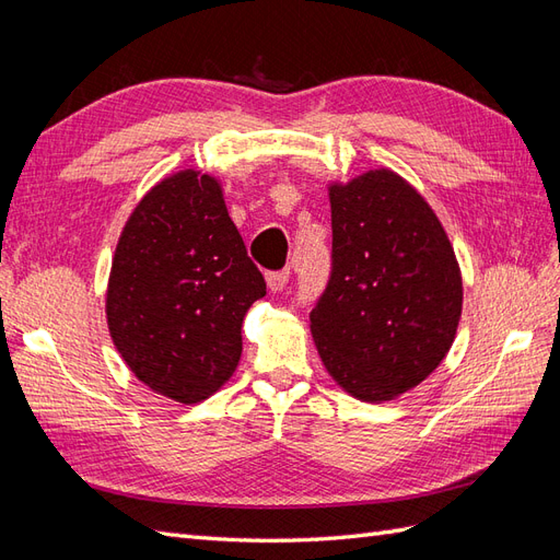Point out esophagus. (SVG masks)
Here are the masks:
<instances>
[{
    "label": "esophagus",
    "instance_id": "34e87169",
    "mask_svg": "<svg viewBox=\"0 0 560 560\" xmlns=\"http://www.w3.org/2000/svg\"><path fill=\"white\" fill-rule=\"evenodd\" d=\"M287 280H290V270H273V273L266 276L270 292H282L287 287Z\"/></svg>",
    "mask_w": 560,
    "mask_h": 560
}]
</instances>
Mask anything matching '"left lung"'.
<instances>
[{"label":"left lung","instance_id":"1","mask_svg":"<svg viewBox=\"0 0 560 560\" xmlns=\"http://www.w3.org/2000/svg\"><path fill=\"white\" fill-rule=\"evenodd\" d=\"M331 273L311 311L322 364L348 395L389 401L453 346L463 278L428 200L378 167L329 186Z\"/></svg>","mask_w":560,"mask_h":560}]
</instances>
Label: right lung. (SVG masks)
<instances>
[{"instance_id": "add662e5", "label": "right lung", "mask_w": 560, "mask_h": 560, "mask_svg": "<svg viewBox=\"0 0 560 560\" xmlns=\"http://www.w3.org/2000/svg\"><path fill=\"white\" fill-rule=\"evenodd\" d=\"M261 296L264 276L231 222L222 184L179 171L159 182L124 226L109 273L107 325L144 385L198 404L233 376L245 313Z\"/></svg>"}]
</instances>
